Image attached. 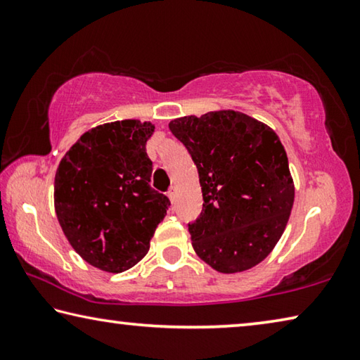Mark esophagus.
Here are the masks:
<instances>
[{"instance_id":"34e87169","label":"esophagus","mask_w":360,"mask_h":360,"mask_svg":"<svg viewBox=\"0 0 360 360\" xmlns=\"http://www.w3.org/2000/svg\"><path fill=\"white\" fill-rule=\"evenodd\" d=\"M168 198L172 200V202H174V198H176V188H174V187H172V188H169V191H168Z\"/></svg>"}]
</instances>
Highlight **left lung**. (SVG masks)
Returning <instances> with one entry per match:
<instances>
[{"mask_svg":"<svg viewBox=\"0 0 360 360\" xmlns=\"http://www.w3.org/2000/svg\"><path fill=\"white\" fill-rule=\"evenodd\" d=\"M198 169L202 214L188 225L200 259L219 273L259 265L281 238L295 186L279 136L233 109L169 122Z\"/></svg>","mask_w":360,"mask_h":360,"instance_id":"8db88e82","label":"left lung"}]
</instances>
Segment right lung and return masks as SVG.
<instances>
[{"instance_id":"1","label":"right lung","mask_w":360,"mask_h":360,"mask_svg":"<svg viewBox=\"0 0 360 360\" xmlns=\"http://www.w3.org/2000/svg\"><path fill=\"white\" fill-rule=\"evenodd\" d=\"M155 125L135 119L96 125L58 163L53 205L66 240L106 273L136 265L150 248L169 200L150 187L146 143Z\"/></svg>"}]
</instances>
